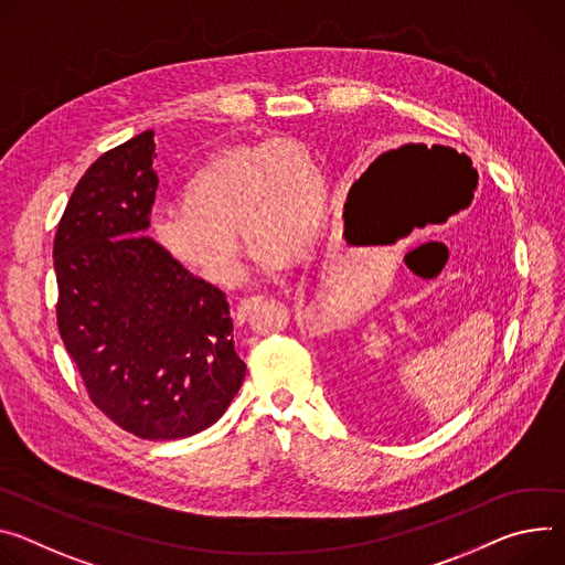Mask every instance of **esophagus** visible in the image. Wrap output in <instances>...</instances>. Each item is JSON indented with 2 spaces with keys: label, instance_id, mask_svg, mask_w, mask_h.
<instances>
[{
  "label": "esophagus",
  "instance_id": "obj_1",
  "mask_svg": "<svg viewBox=\"0 0 565 565\" xmlns=\"http://www.w3.org/2000/svg\"><path fill=\"white\" fill-rule=\"evenodd\" d=\"M264 299H266L264 295H249V297L238 299L236 306H234V320H236V324H243L247 320V316L252 313V309H256V306H259Z\"/></svg>",
  "mask_w": 565,
  "mask_h": 565
}]
</instances>
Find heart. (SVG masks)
<instances>
[{
    "label": "heart",
    "instance_id": "b5f03b06",
    "mask_svg": "<svg viewBox=\"0 0 565 565\" xmlns=\"http://www.w3.org/2000/svg\"><path fill=\"white\" fill-rule=\"evenodd\" d=\"M327 182L313 150L295 137L236 146L202 162L180 202L152 216V236L167 256L218 286L238 275V232L252 259L279 270L297 247L320 236Z\"/></svg>",
    "mask_w": 565,
    "mask_h": 565
}]
</instances>
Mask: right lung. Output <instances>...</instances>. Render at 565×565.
Returning <instances> with one entry per match:
<instances>
[{
    "label": "right lung",
    "instance_id": "obj_1",
    "mask_svg": "<svg viewBox=\"0 0 565 565\" xmlns=\"http://www.w3.org/2000/svg\"><path fill=\"white\" fill-rule=\"evenodd\" d=\"M152 130L78 180L54 241L56 320L92 403L141 439L214 426L243 379L225 292L143 234L156 202Z\"/></svg>",
    "mask_w": 565,
    "mask_h": 565
}]
</instances>
